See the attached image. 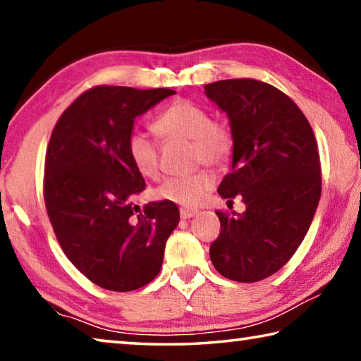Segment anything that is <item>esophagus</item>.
Masks as SVG:
<instances>
[{"label": "esophagus", "mask_w": 361, "mask_h": 361, "mask_svg": "<svg viewBox=\"0 0 361 361\" xmlns=\"http://www.w3.org/2000/svg\"><path fill=\"white\" fill-rule=\"evenodd\" d=\"M180 215L183 219H189L197 215V210H189V209H181L180 210Z\"/></svg>", "instance_id": "obj_1"}]
</instances>
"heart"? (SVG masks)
Listing matches in <instances>:
<instances>
[{"instance_id":"heart-1","label":"heart","mask_w":361,"mask_h":361,"mask_svg":"<svg viewBox=\"0 0 361 361\" xmlns=\"http://www.w3.org/2000/svg\"><path fill=\"white\" fill-rule=\"evenodd\" d=\"M152 127L164 138L189 142L192 164L221 166L229 159L234 145L228 126L219 121H212L209 109L189 100H176L169 105L157 116ZM126 149L132 166L140 175L156 178L159 175L157 146L145 132L132 130L127 137ZM213 185V175L199 170L186 176L167 178L156 188L154 197L161 202L180 205L183 209H194Z\"/></svg>"}]
</instances>
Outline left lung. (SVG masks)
<instances>
[{
	"instance_id": "left-lung-1",
	"label": "left lung",
	"mask_w": 361,
	"mask_h": 361,
	"mask_svg": "<svg viewBox=\"0 0 361 361\" xmlns=\"http://www.w3.org/2000/svg\"><path fill=\"white\" fill-rule=\"evenodd\" d=\"M205 95L228 114L232 133L231 172L218 194L245 212H216L219 237L210 259L235 282H258L276 274L301 245L322 194V170L309 121L290 97L256 79H224Z\"/></svg>"
}]
</instances>
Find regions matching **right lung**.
<instances>
[{"label": "right lung", "mask_w": 361, "mask_h": 361, "mask_svg": "<svg viewBox=\"0 0 361 361\" xmlns=\"http://www.w3.org/2000/svg\"><path fill=\"white\" fill-rule=\"evenodd\" d=\"M173 94L99 85L79 95L54 127L44 167L47 215L66 258L105 290L152 282L178 226L175 204H135L145 180L126 149L138 116Z\"/></svg>", "instance_id": "1"}]
</instances>
